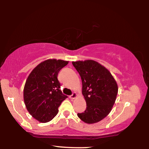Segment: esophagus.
I'll return each instance as SVG.
<instances>
[{
	"label": "esophagus",
	"mask_w": 149,
	"mask_h": 149,
	"mask_svg": "<svg viewBox=\"0 0 149 149\" xmlns=\"http://www.w3.org/2000/svg\"><path fill=\"white\" fill-rule=\"evenodd\" d=\"M77 97V95L76 93H74L72 95L70 96V99H76Z\"/></svg>",
	"instance_id": "1"
}]
</instances>
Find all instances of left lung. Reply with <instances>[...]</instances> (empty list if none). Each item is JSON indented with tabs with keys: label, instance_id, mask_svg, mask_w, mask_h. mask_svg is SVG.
Returning <instances> with one entry per match:
<instances>
[{
	"label": "left lung",
	"instance_id": "8db88e82",
	"mask_svg": "<svg viewBox=\"0 0 149 149\" xmlns=\"http://www.w3.org/2000/svg\"><path fill=\"white\" fill-rule=\"evenodd\" d=\"M72 64L80 75L87 103L86 110L77 116L89 124L99 122L112 110L118 91L117 83L108 70L95 60H79Z\"/></svg>",
	"mask_w": 149,
	"mask_h": 149
}]
</instances>
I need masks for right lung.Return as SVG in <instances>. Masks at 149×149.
Instances as JSON below:
<instances>
[{
	"mask_svg": "<svg viewBox=\"0 0 149 149\" xmlns=\"http://www.w3.org/2000/svg\"><path fill=\"white\" fill-rule=\"evenodd\" d=\"M62 60L48 59L30 73L24 89V100L29 113L41 123L50 122L58 112V107L68 97L60 90V70L68 64Z\"/></svg>",
	"mask_w": 149,
	"mask_h": 149,
	"instance_id": "right-lung-1",
	"label": "right lung"
}]
</instances>
